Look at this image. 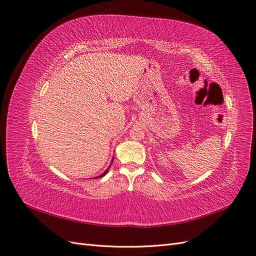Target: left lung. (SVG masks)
<instances>
[{
  "instance_id": "8db88e82",
  "label": "left lung",
  "mask_w": 256,
  "mask_h": 256,
  "mask_svg": "<svg viewBox=\"0 0 256 256\" xmlns=\"http://www.w3.org/2000/svg\"><path fill=\"white\" fill-rule=\"evenodd\" d=\"M219 87H220V86H219Z\"/></svg>"
}]
</instances>
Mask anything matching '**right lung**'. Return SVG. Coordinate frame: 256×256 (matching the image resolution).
<instances>
[{
  "mask_svg": "<svg viewBox=\"0 0 256 256\" xmlns=\"http://www.w3.org/2000/svg\"><path fill=\"white\" fill-rule=\"evenodd\" d=\"M113 160H114V156H113V158H112V160H111V164H110V166L106 169V171H104V173H102L100 176H96V178H102V176H104L108 172H109V169H110V167H111V165H112V163H113Z\"/></svg>",
  "mask_w": 256,
  "mask_h": 256,
  "instance_id": "1",
  "label": "right lung"
}]
</instances>
